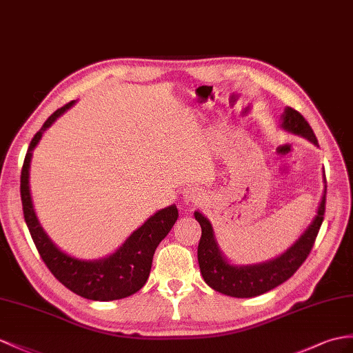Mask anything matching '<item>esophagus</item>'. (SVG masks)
Instances as JSON below:
<instances>
[{
    "mask_svg": "<svg viewBox=\"0 0 353 353\" xmlns=\"http://www.w3.org/2000/svg\"><path fill=\"white\" fill-rule=\"evenodd\" d=\"M184 201L190 205H197L202 201V193L197 187H187L183 192Z\"/></svg>",
    "mask_w": 353,
    "mask_h": 353,
    "instance_id": "34e87169",
    "label": "esophagus"
}]
</instances>
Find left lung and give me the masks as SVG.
<instances>
[{
	"label": "left lung",
	"instance_id": "left-lung-1",
	"mask_svg": "<svg viewBox=\"0 0 353 353\" xmlns=\"http://www.w3.org/2000/svg\"><path fill=\"white\" fill-rule=\"evenodd\" d=\"M281 127L288 132L307 137L308 141L317 145L313 128L307 123V119L294 108H286L285 114H283ZM325 203L326 188L322 196L319 210H317L316 219L304 234L301 235L298 241L286 253L277 257V259L250 266H234L228 263V261L219 250L216 239H214L211 223L199 211H196L194 217L202 228L201 241L199 245H197V261H199L202 277L206 281V285L220 292V294L229 296L252 298L262 295L265 292L277 288L281 283L289 280L312 252L316 236L319 234L323 221Z\"/></svg>",
	"mask_w": 353,
	"mask_h": 353
}]
</instances>
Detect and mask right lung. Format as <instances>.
I'll return each mask as SVG.
<instances>
[{"instance_id": "right-lung-1", "label": "right lung", "mask_w": 353, "mask_h": 353, "mask_svg": "<svg viewBox=\"0 0 353 353\" xmlns=\"http://www.w3.org/2000/svg\"><path fill=\"white\" fill-rule=\"evenodd\" d=\"M74 101L67 103L50 115L40 130L34 134L23 160L21 172V199L25 223L39 254L58 281L74 292L76 295L92 301H114L127 298L142 289L148 280L152 256L178 219V210L170 205L154 214L143 225L127 238V241L109 257L100 261H81L65 254L50 241L41 229L32 208L28 176L32 150L36 148L43 132L54 124L55 119L70 109Z\"/></svg>"}]
</instances>
